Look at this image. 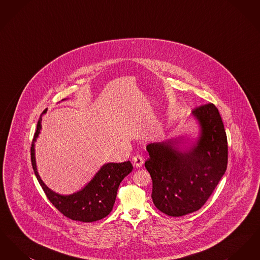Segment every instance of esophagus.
<instances>
[{
    "instance_id": "obj_1",
    "label": "esophagus",
    "mask_w": 260,
    "mask_h": 260,
    "mask_svg": "<svg viewBox=\"0 0 260 260\" xmlns=\"http://www.w3.org/2000/svg\"><path fill=\"white\" fill-rule=\"evenodd\" d=\"M133 164L136 166V168H141L144 164V160L140 155H136L133 158Z\"/></svg>"
}]
</instances>
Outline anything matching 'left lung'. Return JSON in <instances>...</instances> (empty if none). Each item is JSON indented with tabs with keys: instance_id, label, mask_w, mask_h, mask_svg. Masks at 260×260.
<instances>
[{
	"instance_id": "8db88e82",
	"label": "left lung",
	"mask_w": 260,
	"mask_h": 260,
	"mask_svg": "<svg viewBox=\"0 0 260 260\" xmlns=\"http://www.w3.org/2000/svg\"><path fill=\"white\" fill-rule=\"evenodd\" d=\"M192 116L200 127L195 142L184 145L183 137L178 136L146 147L153 203L170 216L200 210L227 169V137L217 108L208 103L194 109Z\"/></svg>"
}]
</instances>
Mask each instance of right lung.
Wrapping results in <instances>:
<instances>
[{"instance_id":"obj_1","label":"right lung","mask_w":260,"mask_h":260,"mask_svg":"<svg viewBox=\"0 0 260 260\" xmlns=\"http://www.w3.org/2000/svg\"><path fill=\"white\" fill-rule=\"evenodd\" d=\"M46 113L47 109L39 118L31 146L32 167L40 185L50 203L66 217L82 222H93L104 218L111 212L120 183L133 171L132 162L104 164L89 182L73 194L61 195L53 192L39 175L35 157V142L42 129V117Z\"/></svg>"}]
</instances>
